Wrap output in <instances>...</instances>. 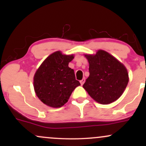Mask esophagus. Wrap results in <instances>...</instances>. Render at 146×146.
I'll use <instances>...</instances> for the list:
<instances>
[{
  "label": "esophagus",
  "instance_id": "34e87169",
  "mask_svg": "<svg viewBox=\"0 0 146 146\" xmlns=\"http://www.w3.org/2000/svg\"><path fill=\"white\" fill-rule=\"evenodd\" d=\"M84 82H85V78H83L82 80H80V84H81V85H83Z\"/></svg>",
  "mask_w": 146,
  "mask_h": 146
}]
</instances>
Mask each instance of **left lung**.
I'll use <instances>...</instances> for the list:
<instances>
[{
  "instance_id": "left-lung-1",
  "label": "left lung",
  "mask_w": 146,
  "mask_h": 146,
  "mask_svg": "<svg viewBox=\"0 0 146 146\" xmlns=\"http://www.w3.org/2000/svg\"><path fill=\"white\" fill-rule=\"evenodd\" d=\"M85 57L89 63L90 75L83 88L95 101L102 104H108L118 100L129 80L124 65L103 50Z\"/></svg>"
}]
</instances>
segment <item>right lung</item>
<instances>
[{
    "label": "right lung",
    "mask_w": 146,
    "mask_h": 146,
    "mask_svg": "<svg viewBox=\"0 0 146 146\" xmlns=\"http://www.w3.org/2000/svg\"><path fill=\"white\" fill-rule=\"evenodd\" d=\"M73 55L56 51L47 57L33 77V86L38 98L44 104L60 108L68 102L72 92L80 86L74 71L68 67Z\"/></svg>",
    "instance_id": "add662e5"
}]
</instances>
